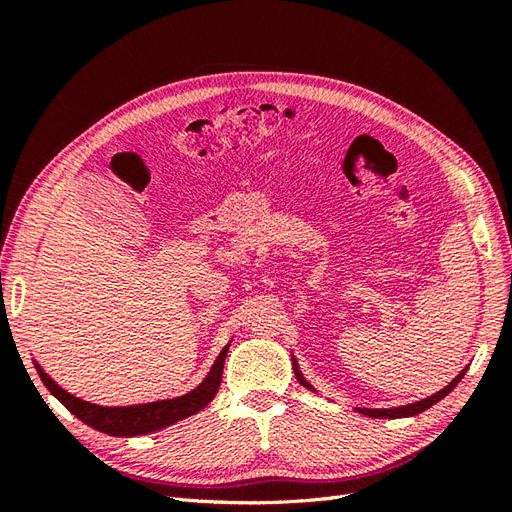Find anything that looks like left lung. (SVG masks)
I'll list each match as a JSON object with an SVG mask.
<instances>
[{
    "label": "left lung",
    "mask_w": 512,
    "mask_h": 512,
    "mask_svg": "<svg viewBox=\"0 0 512 512\" xmlns=\"http://www.w3.org/2000/svg\"><path fill=\"white\" fill-rule=\"evenodd\" d=\"M292 369H294V376H297V380H299V384H303L305 389H309L312 393H318L312 384H309L305 378H303V374H301V369H299V363H297V359H294L292 356ZM466 371H468V367L466 369H461L459 371V376L455 378V380H451L448 382L442 391H438V393H433V395H429V397H425V399H421V401H414V404H406V406H395V408H354L356 412H361V414H365V416H369V418H406V416H416V414H421V412H425L427 408H431L433 404H438L440 399H444L448 393H451L455 386L459 384V380L466 376Z\"/></svg>",
    "instance_id": "8db88e82"
}]
</instances>
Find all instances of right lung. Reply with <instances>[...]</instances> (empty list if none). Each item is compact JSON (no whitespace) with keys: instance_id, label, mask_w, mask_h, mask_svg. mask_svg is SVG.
Segmentation results:
<instances>
[{"instance_id":"right-lung-1","label":"right lung","mask_w":512,"mask_h":512,"mask_svg":"<svg viewBox=\"0 0 512 512\" xmlns=\"http://www.w3.org/2000/svg\"><path fill=\"white\" fill-rule=\"evenodd\" d=\"M228 346L220 352L207 378L200 382L194 391L175 399H160V401H151V404H138V406L106 408L98 404H89V401H83L61 389L51 376L44 374V369L38 363H34V367L46 389H49L76 418H81L85 425L94 427L96 431L108 433V436L134 438V436H145V433H153L173 423H179L183 418L203 410L220 389Z\"/></svg>"}]
</instances>
